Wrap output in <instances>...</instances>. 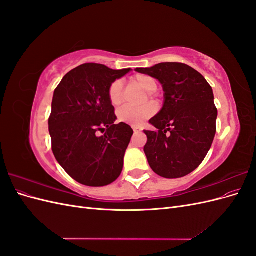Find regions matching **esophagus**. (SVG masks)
Listing matches in <instances>:
<instances>
[{
  "instance_id": "34e87169",
  "label": "esophagus",
  "mask_w": 256,
  "mask_h": 256,
  "mask_svg": "<svg viewBox=\"0 0 256 256\" xmlns=\"http://www.w3.org/2000/svg\"><path fill=\"white\" fill-rule=\"evenodd\" d=\"M134 134H140L141 131H142V129L138 128V127H134Z\"/></svg>"
}]
</instances>
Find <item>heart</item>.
I'll return each mask as SVG.
<instances>
[{"mask_svg":"<svg viewBox=\"0 0 256 256\" xmlns=\"http://www.w3.org/2000/svg\"><path fill=\"white\" fill-rule=\"evenodd\" d=\"M132 82L136 86L142 88L144 92H150L148 98H154V92L157 90L158 84L152 76L147 74H136L132 79ZM108 97H109L110 102L113 106H120L122 99V88L120 81H114L109 90H108ZM156 113V106L154 104H146L140 108H130V106H122L118 111V118L120 122L128 124V125L138 127L146 120L150 118L152 116Z\"/></svg>","mask_w":256,"mask_h":256,"instance_id":"b5f03b06","label":"heart"}]
</instances>
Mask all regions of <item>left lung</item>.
<instances>
[{"label": "left lung", "instance_id": "left-lung-1", "mask_svg": "<svg viewBox=\"0 0 256 256\" xmlns=\"http://www.w3.org/2000/svg\"><path fill=\"white\" fill-rule=\"evenodd\" d=\"M136 72L158 79L164 90V106L150 120L156 130H144L147 161L161 177L190 174L205 159L216 134L218 110L212 86L182 63H160Z\"/></svg>", "mask_w": 256, "mask_h": 256}]
</instances>
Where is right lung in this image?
<instances>
[{"label": "right lung", "instance_id": "obj_1", "mask_svg": "<svg viewBox=\"0 0 256 256\" xmlns=\"http://www.w3.org/2000/svg\"><path fill=\"white\" fill-rule=\"evenodd\" d=\"M130 70L86 63L65 74L54 90L49 118L52 152L66 173L82 184L102 187L122 173L134 130L125 122L114 124L108 90Z\"/></svg>", "mask_w": 256, "mask_h": 256}]
</instances>
